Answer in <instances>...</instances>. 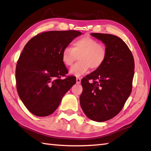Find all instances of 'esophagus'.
Returning a JSON list of instances; mask_svg holds the SVG:
<instances>
[{"label":"esophagus","instance_id":"34e87169","mask_svg":"<svg viewBox=\"0 0 151 151\" xmlns=\"http://www.w3.org/2000/svg\"><path fill=\"white\" fill-rule=\"evenodd\" d=\"M76 83H77V84H80L81 83V78L80 77H77V78H76Z\"/></svg>","mask_w":151,"mask_h":151}]
</instances>
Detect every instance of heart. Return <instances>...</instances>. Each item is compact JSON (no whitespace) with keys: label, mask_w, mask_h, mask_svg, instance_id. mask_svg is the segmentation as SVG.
<instances>
[{"label":"heart","mask_w":151,"mask_h":151,"mask_svg":"<svg viewBox=\"0 0 151 151\" xmlns=\"http://www.w3.org/2000/svg\"><path fill=\"white\" fill-rule=\"evenodd\" d=\"M107 56L106 46L90 36H83L75 40L72 47L66 46L61 52V59L67 67L72 66L78 59L79 61L71 67L70 73L80 76L90 68L96 70L102 66Z\"/></svg>","instance_id":"obj_1"}]
</instances>
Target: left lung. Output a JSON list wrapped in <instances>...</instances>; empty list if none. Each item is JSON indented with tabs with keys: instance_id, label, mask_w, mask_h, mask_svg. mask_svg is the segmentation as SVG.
Segmentation results:
<instances>
[{
	"instance_id": "1",
	"label": "left lung",
	"mask_w": 151,
	"mask_h": 151,
	"mask_svg": "<svg viewBox=\"0 0 151 151\" xmlns=\"http://www.w3.org/2000/svg\"><path fill=\"white\" fill-rule=\"evenodd\" d=\"M91 35L105 43L107 56L102 67L81 80L80 104L88 118L103 122L117 116L131 94L135 62L121 38L108 34Z\"/></svg>"
}]
</instances>
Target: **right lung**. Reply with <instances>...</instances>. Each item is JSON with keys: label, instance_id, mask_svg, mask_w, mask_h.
Returning a JSON list of instances; mask_svg holds the SVG:
<instances>
[{"label": "right lung", "instance_id": "add662e5", "mask_svg": "<svg viewBox=\"0 0 151 151\" xmlns=\"http://www.w3.org/2000/svg\"><path fill=\"white\" fill-rule=\"evenodd\" d=\"M82 33L75 30L43 32L24 46L16 68V89L26 108L35 116L51 115L76 83L62 61L63 48Z\"/></svg>", "mask_w": 151, "mask_h": 151}]
</instances>
